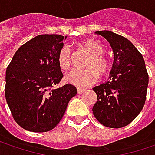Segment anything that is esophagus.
<instances>
[{
  "label": "esophagus",
  "mask_w": 155,
  "mask_h": 155,
  "mask_svg": "<svg viewBox=\"0 0 155 155\" xmlns=\"http://www.w3.org/2000/svg\"><path fill=\"white\" fill-rule=\"evenodd\" d=\"M85 91V89H82V88H77V92L78 94H81Z\"/></svg>",
  "instance_id": "1"
}]
</instances>
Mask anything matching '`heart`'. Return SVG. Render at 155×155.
I'll list each match as a JSON object with an SVG mask.
<instances>
[{
    "label": "heart",
    "instance_id": "heart-1",
    "mask_svg": "<svg viewBox=\"0 0 155 155\" xmlns=\"http://www.w3.org/2000/svg\"><path fill=\"white\" fill-rule=\"evenodd\" d=\"M82 47L86 49L91 56L89 57L83 70H74L65 76V81L73 85L86 87L96 83L99 80V73L104 75L109 71L110 63L104 56L103 45L94 38H89L82 42ZM57 64L61 70L68 71L72 66V54L69 47H64L58 53Z\"/></svg>",
    "mask_w": 155,
    "mask_h": 155
}]
</instances>
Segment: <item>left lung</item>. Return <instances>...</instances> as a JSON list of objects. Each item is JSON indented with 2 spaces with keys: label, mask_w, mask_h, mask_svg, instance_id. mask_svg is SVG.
<instances>
[{
  "label": "left lung",
  "mask_w": 155,
  "mask_h": 155,
  "mask_svg": "<svg viewBox=\"0 0 155 155\" xmlns=\"http://www.w3.org/2000/svg\"><path fill=\"white\" fill-rule=\"evenodd\" d=\"M95 33L108 40L114 62L109 79L93 88L97 101L92 112L103 126L120 128L131 123L143 108L148 74L143 55L127 38L109 30Z\"/></svg>",
  "instance_id": "obj_1"
}]
</instances>
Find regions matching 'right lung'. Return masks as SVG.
Instances as JSON below:
<instances>
[{"label":"right lung","mask_w":155,"mask_h":155,"mask_svg":"<svg viewBox=\"0 0 155 155\" xmlns=\"http://www.w3.org/2000/svg\"><path fill=\"white\" fill-rule=\"evenodd\" d=\"M61 35H38L19 47L6 70L5 98L17 124L31 132H47L60 122L77 89L65 84L57 55Z\"/></svg>","instance_id":"right-lung-1"}]
</instances>
